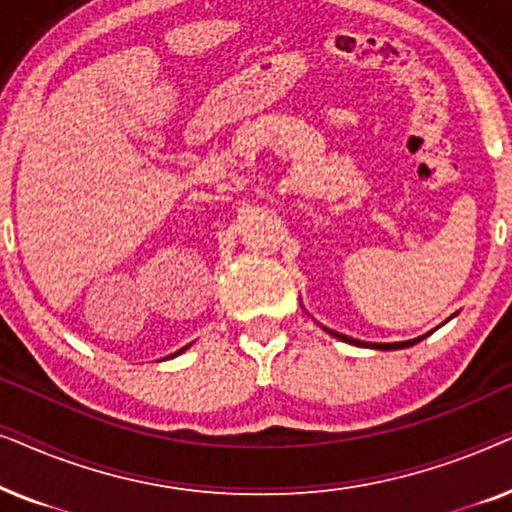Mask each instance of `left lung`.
<instances>
[{
    "label": "left lung",
    "instance_id": "left-lung-1",
    "mask_svg": "<svg viewBox=\"0 0 512 512\" xmlns=\"http://www.w3.org/2000/svg\"><path fill=\"white\" fill-rule=\"evenodd\" d=\"M331 335H335V338L342 340V342H349V345H356V347H373V349H403V347H412L417 345V342H422L426 335H422V338H415V340H408V342H387V345H380V342H361V340H354V338H347V335L342 333H335V331H328Z\"/></svg>",
    "mask_w": 512,
    "mask_h": 512
}]
</instances>
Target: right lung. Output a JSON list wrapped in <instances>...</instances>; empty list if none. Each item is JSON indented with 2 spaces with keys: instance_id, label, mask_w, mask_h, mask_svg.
<instances>
[{
  "instance_id": "add662e5",
  "label": "right lung",
  "mask_w": 512,
  "mask_h": 512,
  "mask_svg": "<svg viewBox=\"0 0 512 512\" xmlns=\"http://www.w3.org/2000/svg\"><path fill=\"white\" fill-rule=\"evenodd\" d=\"M184 349H186V347H184ZM184 349H179V352H177V354H181V352H184ZM177 354H172V356H177Z\"/></svg>"
}]
</instances>
